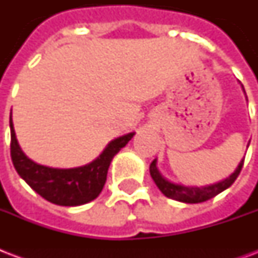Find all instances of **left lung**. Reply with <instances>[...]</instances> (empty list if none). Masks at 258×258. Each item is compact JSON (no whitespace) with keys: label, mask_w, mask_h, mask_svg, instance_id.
Instances as JSON below:
<instances>
[{"label":"left lung","mask_w":258,"mask_h":258,"mask_svg":"<svg viewBox=\"0 0 258 258\" xmlns=\"http://www.w3.org/2000/svg\"><path fill=\"white\" fill-rule=\"evenodd\" d=\"M242 89H244V87H242ZM242 165H244V158L241 159V162L238 163L234 172H232L228 178H225V179L220 180V182H216V183L201 186V187H197V186H184V184L175 183V182H171L167 178H165L159 172V170H158L157 159H154L153 163L150 165V174H151V178L154 179L158 188L167 198L179 201V202H183V204H200V202H205V201L210 200L213 197H216L217 194H220V192H222L228 187H230L233 182L237 179V176L240 175Z\"/></svg>","instance_id":"8db88e82"}]
</instances>
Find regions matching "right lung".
Instances as JSON below:
<instances>
[{
  "label": "right lung",
  "mask_w": 258,
  "mask_h": 258,
  "mask_svg": "<svg viewBox=\"0 0 258 258\" xmlns=\"http://www.w3.org/2000/svg\"><path fill=\"white\" fill-rule=\"evenodd\" d=\"M10 155L18 175L44 200L60 206H80L100 194L107 180L112 158L124 147L135 133L115 138L103 153L87 165L72 169H54L38 165L26 157L18 145L10 112Z\"/></svg>",
  "instance_id": "right-lung-1"
}]
</instances>
